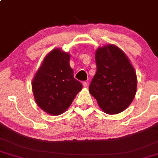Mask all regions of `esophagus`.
I'll list each match as a JSON object with an SVG mask.
<instances>
[{"label": "esophagus", "instance_id": "1", "mask_svg": "<svg viewBox=\"0 0 158 158\" xmlns=\"http://www.w3.org/2000/svg\"><path fill=\"white\" fill-rule=\"evenodd\" d=\"M83 86H84V87H88V83L86 82V81H84L83 82Z\"/></svg>", "mask_w": 158, "mask_h": 158}]
</instances>
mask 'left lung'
<instances>
[{"label": "left lung", "instance_id": "1", "mask_svg": "<svg viewBox=\"0 0 158 158\" xmlns=\"http://www.w3.org/2000/svg\"><path fill=\"white\" fill-rule=\"evenodd\" d=\"M97 72L89 91L107 114L126 110L134 99L137 77L126 54L114 45L97 48L95 54Z\"/></svg>", "mask_w": 158, "mask_h": 158}]
</instances>
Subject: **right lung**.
Instances as JSON below:
<instances>
[{
  "label": "right lung",
  "instance_id": "1",
  "mask_svg": "<svg viewBox=\"0 0 158 158\" xmlns=\"http://www.w3.org/2000/svg\"><path fill=\"white\" fill-rule=\"evenodd\" d=\"M69 53L55 48L44 58L32 83L37 105L45 113L58 115L66 111L83 86L74 77Z\"/></svg>",
  "mask_w": 158,
  "mask_h": 158
}]
</instances>
